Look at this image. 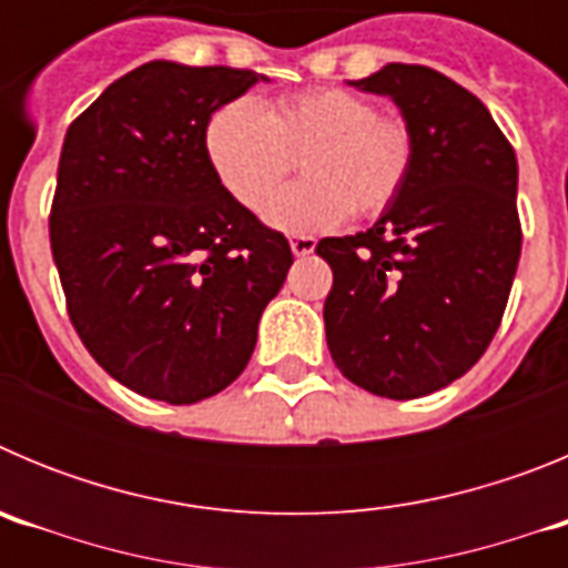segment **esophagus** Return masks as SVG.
Returning <instances> with one entry per match:
<instances>
[{
    "mask_svg": "<svg viewBox=\"0 0 568 568\" xmlns=\"http://www.w3.org/2000/svg\"><path fill=\"white\" fill-rule=\"evenodd\" d=\"M315 247H318V241H315L313 235H295V239L290 241V250H293V255H298V258L313 255Z\"/></svg>",
    "mask_w": 568,
    "mask_h": 568,
    "instance_id": "obj_1",
    "label": "esophagus"
}]
</instances>
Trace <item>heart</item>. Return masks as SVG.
<instances>
[{
    "label": "heart",
    "mask_w": 568,
    "mask_h": 568,
    "mask_svg": "<svg viewBox=\"0 0 568 568\" xmlns=\"http://www.w3.org/2000/svg\"><path fill=\"white\" fill-rule=\"evenodd\" d=\"M305 148V179L271 196L288 166V150ZM204 155L219 184L241 207L264 205V222L290 235L338 227L349 213L375 215L398 199L413 168V135L375 102L344 88H313L261 108L233 99L204 124Z\"/></svg>",
    "instance_id": "1"
}]
</instances>
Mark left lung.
I'll use <instances>...</instances> for the list:
<instances>
[{
	"label": "left lung",
	"mask_w": 568,
	"mask_h": 568,
	"mask_svg": "<svg viewBox=\"0 0 568 568\" xmlns=\"http://www.w3.org/2000/svg\"><path fill=\"white\" fill-rule=\"evenodd\" d=\"M349 84L393 99L413 168L366 233L315 247L333 267L327 346L366 393L420 398L498 333L520 258L518 159L486 104L438 70L386 64Z\"/></svg>",
	"instance_id": "obj_1"
}]
</instances>
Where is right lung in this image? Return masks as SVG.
Here are the masks:
<instances>
[{"instance_id":"add662e5","label":"right lung","mask_w":568,"mask_h":568,"mask_svg":"<svg viewBox=\"0 0 568 568\" xmlns=\"http://www.w3.org/2000/svg\"><path fill=\"white\" fill-rule=\"evenodd\" d=\"M258 82L155 59L64 135L50 250L70 321L104 373L148 398L195 404L233 384L293 264L204 155L210 113Z\"/></svg>"}]
</instances>
